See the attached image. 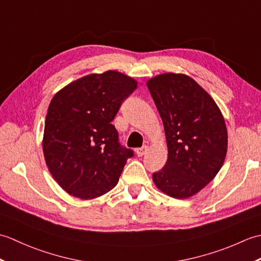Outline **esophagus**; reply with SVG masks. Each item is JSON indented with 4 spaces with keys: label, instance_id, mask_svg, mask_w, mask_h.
I'll return each instance as SVG.
<instances>
[{
    "label": "esophagus",
    "instance_id": "esophagus-1",
    "mask_svg": "<svg viewBox=\"0 0 261 261\" xmlns=\"http://www.w3.org/2000/svg\"><path fill=\"white\" fill-rule=\"evenodd\" d=\"M147 151H148V147H147V146H143V147H141V148H137V149H136L137 156H139V157L143 156V154H145Z\"/></svg>",
    "mask_w": 261,
    "mask_h": 261
}]
</instances>
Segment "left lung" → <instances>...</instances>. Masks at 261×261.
Returning a JSON list of instances; mask_svg holds the SVG:
<instances>
[{
  "label": "left lung",
  "mask_w": 261,
  "mask_h": 261,
  "mask_svg": "<svg viewBox=\"0 0 261 261\" xmlns=\"http://www.w3.org/2000/svg\"><path fill=\"white\" fill-rule=\"evenodd\" d=\"M163 120L168 158L152 179L163 193L187 198L206 186L228 150L224 118L214 99L184 74L166 73L147 82Z\"/></svg>",
  "instance_id": "8db88e82"
}]
</instances>
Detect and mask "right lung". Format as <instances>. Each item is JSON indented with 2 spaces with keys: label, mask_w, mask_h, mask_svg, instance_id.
I'll return each instance as SVG.
<instances>
[{
  "label": "right lung",
  "mask_w": 261,
  "mask_h": 261,
  "mask_svg": "<svg viewBox=\"0 0 261 261\" xmlns=\"http://www.w3.org/2000/svg\"><path fill=\"white\" fill-rule=\"evenodd\" d=\"M137 85L132 77L108 70L55 94L45 122L43 156L54 179L70 195L96 198L118 184L134 151L120 145L111 122Z\"/></svg>",
  "instance_id": "add662e5"
}]
</instances>
